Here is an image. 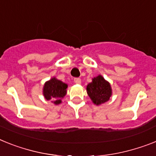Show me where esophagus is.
Masks as SVG:
<instances>
[{"label": "esophagus", "instance_id": "obj_1", "mask_svg": "<svg viewBox=\"0 0 156 156\" xmlns=\"http://www.w3.org/2000/svg\"><path fill=\"white\" fill-rule=\"evenodd\" d=\"M74 82L76 84H81V79L79 78H75L74 79Z\"/></svg>", "mask_w": 156, "mask_h": 156}]
</instances>
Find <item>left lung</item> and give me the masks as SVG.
<instances>
[{
  "label": "left lung",
  "mask_w": 156,
  "mask_h": 156,
  "mask_svg": "<svg viewBox=\"0 0 156 156\" xmlns=\"http://www.w3.org/2000/svg\"><path fill=\"white\" fill-rule=\"evenodd\" d=\"M87 94L93 102L97 105L106 102L112 95V88L109 82L105 80L101 75H98L92 79L86 86Z\"/></svg>",
  "instance_id": "left-lung-1"
}]
</instances>
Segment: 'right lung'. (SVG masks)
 Returning a JSON list of instances; mask_svg holds the SVG:
<instances>
[{
    "label": "right lung",
    "instance_id": "obj_1",
    "mask_svg": "<svg viewBox=\"0 0 156 156\" xmlns=\"http://www.w3.org/2000/svg\"><path fill=\"white\" fill-rule=\"evenodd\" d=\"M67 84L58 80L56 78H52L51 80L45 82L43 90V94L46 100H54V104L58 105L62 102V98L66 94Z\"/></svg>",
    "mask_w": 156,
    "mask_h": 156
}]
</instances>
